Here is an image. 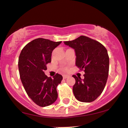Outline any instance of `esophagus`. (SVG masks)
I'll return each mask as SVG.
<instances>
[{
    "instance_id": "1",
    "label": "esophagus",
    "mask_w": 128,
    "mask_h": 128,
    "mask_svg": "<svg viewBox=\"0 0 128 128\" xmlns=\"http://www.w3.org/2000/svg\"><path fill=\"white\" fill-rule=\"evenodd\" d=\"M62 77H63V79H66V78H68V76L67 75H63Z\"/></svg>"
}]
</instances>
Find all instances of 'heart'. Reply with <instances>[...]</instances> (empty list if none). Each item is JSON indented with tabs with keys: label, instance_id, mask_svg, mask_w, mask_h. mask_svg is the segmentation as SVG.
<instances>
[{
	"label": "heart",
	"instance_id": "heart-1",
	"mask_svg": "<svg viewBox=\"0 0 128 128\" xmlns=\"http://www.w3.org/2000/svg\"><path fill=\"white\" fill-rule=\"evenodd\" d=\"M62 70H67V68L66 67H62Z\"/></svg>",
	"mask_w": 128,
	"mask_h": 128
}]
</instances>
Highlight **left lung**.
Here are the masks:
<instances>
[{"label": "left lung", "instance_id": "1", "mask_svg": "<svg viewBox=\"0 0 128 128\" xmlns=\"http://www.w3.org/2000/svg\"><path fill=\"white\" fill-rule=\"evenodd\" d=\"M64 44L75 50L76 66L85 72L82 80L73 75L75 79L74 96L81 102H94L103 92L107 82L109 68L107 50L99 42L85 36Z\"/></svg>", "mask_w": 128, "mask_h": 128}]
</instances>
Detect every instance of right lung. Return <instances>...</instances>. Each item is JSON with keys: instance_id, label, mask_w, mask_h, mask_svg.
I'll return each mask as SVG.
<instances>
[{"instance_id": "add662e5", "label": "right lung", "mask_w": 128, "mask_h": 128, "mask_svg": "<svg viewBox=\"0 0 128 128\" xmlns=\"http://www.w3.org/2000/svg\"><path fill=\"white\" fill-rule=\"evenodd\" d=\"M61 43L34 39L24 47L19 55L18 67L22 84L29 97L40 107L48 106L57 100L56 88L62 76L56 74L52 78L45 75L44 70L51 62L53 50Z\"/></svg>"}]
</instances>
